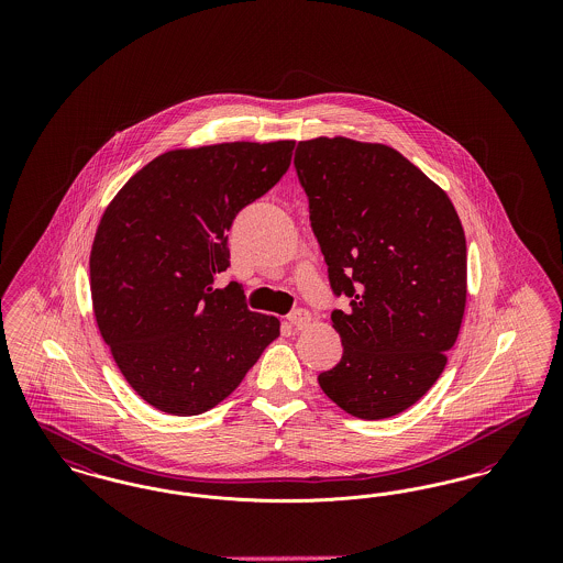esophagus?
I'll return each mask as SVG.
<instances>
[{"instance_id":"esophagus-1","label":"esophagus","mask_w":563,"mask_h":563,"mask_svg":"<svg viewBox=\"0 0 563 563\" xmlns=\"http://www.w3.org/2000/svg\"><path fill=\"white\" fill-rule=\"evenodd\" d=\"M287 321L291 322V327H295V329H306L308 324H310V312L308 310H295V312H291L289 317H287Z\"/></svg>"}]
</instances>
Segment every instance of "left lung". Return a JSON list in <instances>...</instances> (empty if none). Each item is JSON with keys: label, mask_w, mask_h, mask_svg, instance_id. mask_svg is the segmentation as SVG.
I'll return each instance as SVG.
<instances>
[{"label": "left lung", "mask_w": 563, "mask_h": 563, "mask_svg": "<svg viewBox=\"0 0 563 563\" xmlns=\"http://www.w3.org/2000/svg\"><path fill=\"white\" fill-rule=\"evenodd\" d=\"M295 168L335 295L342 361L322 393L361 420L420 401L448 365L466 306V239L450 196L397 150L299 141Z\"/></svg>", "instance_id": "1"}]
</instances>
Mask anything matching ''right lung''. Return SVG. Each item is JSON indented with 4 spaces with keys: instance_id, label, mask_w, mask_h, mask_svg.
Instances as JSON below:
<instances>
[{
    "instance_id": "right-lung-1",
    "label": "right lung",
    "mask_w": 563,
    "mask_h": 563,
    "mask_svg": "<svg viewBox=\"0 0 563 563\" xmlns=\"http://www.w3.org/2000/svg\"><path fill=\"white\" fill-rule=\"evenodd\" d=\"M295 141L173 150L115 194L90 251L97 327L134 393L170 416L230 397L269 342L276 317L251 312L230 266L228 232L287 173Z\"/></svg>"
}]
</instances>
